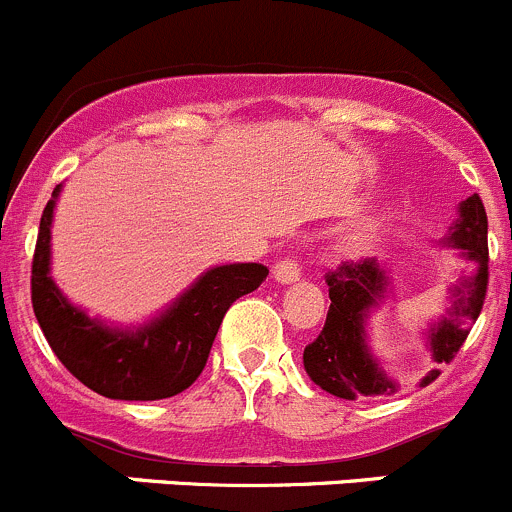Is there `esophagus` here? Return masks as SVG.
Segmentation results:
<instances>
[{
  "mask_svg": "<svg viewBox=\"0 0 512 512\" xmlns=\"http://www.w3.org/2000/svg\"><path fill=\"white\" fill-rule=\"evenodd\" d=\"M274 279L281 281V284H294V281L301 279V264L296 256H286L279 264L274 266Z\"/></svg>",
  "mask_w": 512,
  "mask_h": 512,
  "instance_id": "34e87169",
  "label": "esophagus"
}]
</instances>
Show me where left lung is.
<instances>
[{"label": "left lung", "mask_w": 512, "mask_h": 512, "mask_svg": "<svg viewBox=\"0 0 512 512\" xmlns=\"http://www.w3.org/2000/svg\"><path fill=\"white\" fill-rule=\"evenodd\" d=\"M450 243L460 248L470 261V269L452 286V306L445 319L430 329V352L437 364H450L465 344L472 324L483 311L488 294V216L478 193H472L460 206V221L450 233ZM329 286V314L319 337L304 349L306 374L339 399L389 397L397 392L392 379L384 377L379 364L364 344V319L367 311L384 296V271L367 261H344L337 269L326 271ZM440 369L427 372L420 384L437 379Z\"/></svg>", "instance_id": "obj_1"}]
</instances>
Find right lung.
Instances as JSON below:
<instances>
[{
	"label": "right lung",
	"mask_w": 512,
	"mask_h": 512,
	"mask_svg": "<svg viewBox=\"0 0 512 512\" xmlns=\"http://www.w3.org/2000/svg\"><path fill=\"white\" fill-rule=\"evenodd\" d=\"M42 211L32 259V309L67 372L110 399H165L191 387L203 372L223 316L238 296L269 276L261 264H231L206 271L163 316L135 332L107 329L67 304L50 279V226L55 198Z\"/></svg>",
	"instance_id": "add662e5"
}]
</instances>
